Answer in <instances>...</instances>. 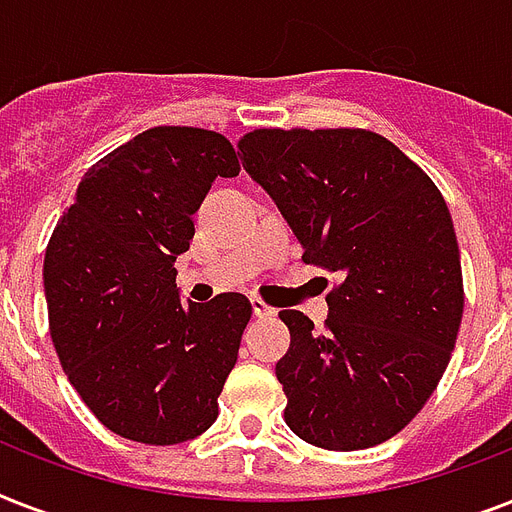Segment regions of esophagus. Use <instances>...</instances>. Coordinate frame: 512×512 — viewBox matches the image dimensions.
Masks as SVG:
<instances>
[{
	"label": "esophagus",
	"mask_w": 512,
	"mask_h": 512,
	"mask_svg": "<svg viewBox=\"0 0 512 512\" xmlns=\"http://www.w3.org/2000/svg\"><path fill=\"white\" fill-rule=\"evenodd\" d=\"M252 313H255L257 319H268V316H276V311H273L271 305L263 303L260 297H252Z\"/></svg>",
	"instance_id": "1"
}]
</instances>
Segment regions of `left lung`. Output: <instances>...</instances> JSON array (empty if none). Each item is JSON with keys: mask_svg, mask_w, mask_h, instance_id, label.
Returning <instances> with one entry per match:
<instances>
[{"mask_svg": "<svg viewBox=\"0 0 512 512\" xmlns=\"http://www.w3.org/2000/svg\"><path fill=\"white\" fill-rule=\"evenodd\" d=\"M241 164L303 244V263L340 273L316 332L281 311L287 356L276 364L289 430L332 452L369 449L417 417L444 377L465 289L444 196L377 132L252 130Z\"/></svg>", "mask_w": 512, "mask_h": 512, "instance_id": "left-lung-1", "label": "left lung"}]
</instances>
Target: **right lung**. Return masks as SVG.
Returning <instances> with one entry per match:
<instances>
[{
  "mask_svg": "<svg viewBox=\"0 0 512 512\" xmlns=\"http://www.w3.org/2000/svg\"><path fill=\"white\" fill-rule=\"evenodd\" d=\"M231 140L151 127L84 172L44 252L50 337L68 382L111 433L172 446L217 420L252 305L239 292L180 303L172 263L215 177L239 175Z\"/></svg>",
  "mask_w": 512,
  "mask_h": 512,
  "instance_id": "right-lung-1",
  "label": "right lung"
}]
</instances>
